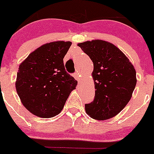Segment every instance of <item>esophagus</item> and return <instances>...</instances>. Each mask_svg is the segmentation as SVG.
<instances>
[{"mask_svg": "<svg viewBox=\"0 0 154 154\" xmlns=\"http://www.w3.org/2000/svg\"><path fill=\"white\" fill-rule=\"evenodd\" d=\"M73 76H74L75 79L77 80V81L79 82V80H80V75H79V73H77V72L74 73V74H73Z\"/></svg>", "mask_w": 154, "mask_h": 154, "instance_id": "1", "label": "esophagus"}]
</instances>
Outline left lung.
Wrapping results in <instances>:
<instances>
[{
    "instance_id": "1",
    "label": "left lung",
    "mask_w": 154,
    "mask_h": 154,
    "mask_svg": "<svg viewBox=\"0 0 154 154\" xmlns=\"http://www.w3.org/2000/svg\"><path fill=\"white\" fill-rule=\"evenodd\" d=\"M78 46L94 63L96 91L93 101L85 104L86 112L94 119L112 118L131 99L137 82L135 69L125 54L109 42L94 40Z\"/></svg>"
}]
</instances>
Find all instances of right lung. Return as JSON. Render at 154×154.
<instances>
[{"instance_id": "1", "label": "right lung", "mask_w": 154, "mask_h": 154, "mask_svg": "<svg viewBox=\"0 0 154 154\" xmlns=\"http://www.w3.org/2000/svg\"><path fill=\"white\" fill-rule=\"evenodd\" d=\"M70 42L46 44L29 54L19 67L16 88L32 114L51 118L61 112L77 81L66 71L63 58Z\"/></svg>"}]
</instances>
